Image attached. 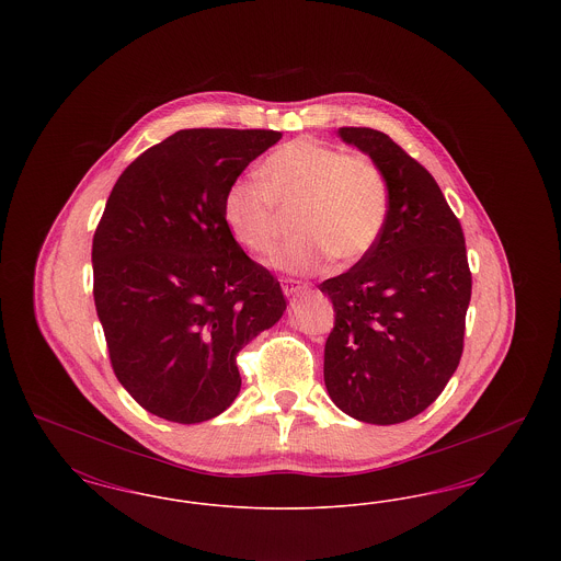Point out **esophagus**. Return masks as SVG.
Returning a JSON list of instances; mask_svg holds the SVG:
<instances>
[{
  "mask_svg": "<svg viewBox=\"0 0 561 561\" xmlns=\"http://www.w3.org/2000/svg\"><path fill=\"white\" fill-rule=\"evenodd\" d=\"M282 290L288 298H294V296L305 293V286H300L298 282H282Z\"/></svg>",
  "mask_w": 561,
  "mask_h": 561,
  "instance_id": "1",
  "label": "esophagus"
}]
</instances>
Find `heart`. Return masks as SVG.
<instances>
[{
	"instance_id": "b5f03b06",
	"label": "heart",
	"mask_w": 561,
	"mask_h": 561,
	"mask_svg": "<svg viewBox=\"0 0 561 561\" xmlns=\"http://www.w3.org/2000/svg\"><path fill=\"white\" fill-rule=\"evenodd\" d=\"M261 183L233 181L222 197V222L233 241L252 254H268L279 236V213L296 210V240L286 243L273 267L311 275L332 256L351 265L380 240L389 218V187L366 158L313 138H296L275 149L259 170Z\"/></svg>"
}]
</instances>
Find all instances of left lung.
<instances>
[{"mask_svg":"<svg viewBox=\"0 0 561 561\" xmlns=\"http://www.w3.org/2000/svg\"><path fill=\"white\" fill-rule=\"evenodd\" d=\"M336 134L382 172L389 218L359 263L320 284L336 313L323 380L351 419L398 425L437 400L458 368L471 300L465 238L435 179L387 134Z\"/></svg>","mask_w":561,"mask_h":561,"instance_id":"8db88e82","label":"left lung"}]
</instances>
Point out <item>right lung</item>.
Listing matches in <instances>:
<instances>
[{
  "instance_id": "obj_1",
  "label": "right lung",
  "mask_w": 561,
  "mask_h": 561,
  "mask_svg": "<svg viewBox=\"0 0 561 561\" xmlns=\"http://www.w3.org/2000/svg\"><path fill=\"white\" fill-rule=\"evenodd\" d=\"M275 130L193 128L122 172L92 241L94 305L113 373L147 412L210 421L240 393L236 357L282 320L279 282L222 222V197Z\"/></svg>"
}]
</instances>
